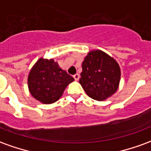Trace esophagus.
Masks as SVG:
<instances>
[{"label": "esophagus", "mask_w": 151, "mask_h": 151, "mask_svg": "<svg viewBox=\"0 0 151 151\" xmlns=\"http://www.w3.org/2000/svg\"><path fill=\"white\" fill-rule=\"evenodd\" d=\"M73 78H74V79H75L76 81H78L79 79V74L78 73H75L74 75H73Z\"/></svg>", "instance_id": "34e87169"}]
</instances>
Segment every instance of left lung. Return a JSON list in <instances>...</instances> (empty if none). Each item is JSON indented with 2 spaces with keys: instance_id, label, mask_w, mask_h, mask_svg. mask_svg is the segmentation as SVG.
I'll list each match as a JSON object with an SVG mask.
<instances>
[{
  "instance_id": "left-lung-1",
  "label": "left lung",
  "mask_w": 151,
  "mask_h": 151,
  "mask_svg": "<svg viewBox=\"0 0 151 151\" xmlns=\"http://www.w3.org/2000/svg\"><path fill=\"white\" fill-rule=\"evenodd\" d=\"M79 83L89 97L104 101L119 88L120 68L113 57L101 50H92L82 64Z\"/></svg>"
}]
</instances>
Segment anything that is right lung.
Returning <instances> with one entry per match:
<instances>
[{"instance_id":"right-lung-1","label":"right lung","mask_w":151,"mask_h":151,"mask_svg":"<svg viewBox=\"0 0 151 151\" xmlns=\"http://www.w3.org/2000/svg\"><path fill=\"white\" fill-rule=\"evenodd\" d=\"M73 81L54 60L41 57L30 70L27 84L32 97L42 104H51L62 96L67 86Z\"/></svg>"}]
</instances>
